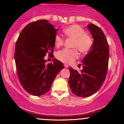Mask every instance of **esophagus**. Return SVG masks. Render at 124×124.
Here are the masks:
<instances>
[{"label": "esophagus", "mask_w": 124, "mask_h": 124, "mask_svg": "<svg viewBox=\"0 0 124 124\" xmlns=\"http://www.w3.org/2000/svg\"><path fill=\"white\" fill-rule=\"evenodd\" d=\"M64 66H65L66 68H68V67H69V66H68V65H66V64H64Z\"/></svg>", "instance_id": "1"}]
</instances>
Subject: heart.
<instances>
[{"label": "heart", "mask_w": 124, "mask_h": 124, "mask_svg": "<svg viewBox=\"0 0 124 124\" xmlns=\"http://www.w3.org/2000/svg\"><path fill=\"white\" fill-rule=\"evenodd\" d=\"M63 33L67 38L73 39L72 48L73 49H63L58 51L56 57L59 61L65 63H70L76 60L79 56L78 49L81 53H86L90 50L93 44V39L89 34L80 25L73 24L67 27L63 30ZM54 42L56 47H59L64 44V39L60 35H56ZM77 49H76V48Z\"/></svg>", "instance_id": "1"}]
</instances>
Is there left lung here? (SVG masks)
I'll return each mask as SVG.
<instances>
[{
	"mask_svg": "<svg viewBox=\"0 0 124 124\" xmlns=\"http://www.w3.org/2000/svg\"><path fill=\"white\" fill-rule=\"evenodd\" d=\"M94 39L89 52L82 62L81 72L69 66L70 72L68 83L72 92L77 96L89 97L97 92L106 79L108 66L109 48L103 31L96 25L87 27Z\"/></svg>",
	"mask_w": 124,
	"mask_h": 124,
	"instance_id": "obj_1",
	"label": "left lung"
}]
</instances>
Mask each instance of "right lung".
<instances>
[{
    "label": "right lung",
    "mask_w": 124,
    "mask_h": 124,
    "mask_svg": "<svg viewBox=\"0 0 124 124\" xmlns=\"http://www.w3.org/2000/svg\"><path fill=\"white\" fill-rule=\"evenodd\" d=\"M57 31L47 20H40L26 25L16 41L15 59L18 79L23 89L33 96L49 92L55 77L64 68L57 59L47 65L44 60L46 54H53Z\"/></svg>",
    "instance_id": "1"
}]
</instances>
